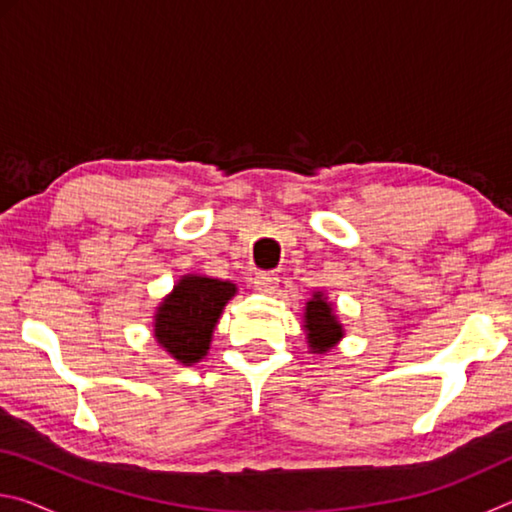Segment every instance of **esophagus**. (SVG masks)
Masks as SVG:
<instances>
[{
    "label": "esophagus",
    "instance_id": "obj_1",
    "mask_svg": "<svg viewBox=\"0 0 512 512\" xmlns=\"http://www.w3.org/2000/svg\"><path fill=\"white\" fill-rule=\"evenodd\" d=\"M277 282H280V277H277V273L273 271H264V273H257L255 275V289L262 291V293H273Z\"/></svg>",
    "mask_w": 512,
    "mask_h": 512
}]
</instances>
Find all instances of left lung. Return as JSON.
I'll return each instance as SVG.
<instances>
[{
    "label": "left lung",
    "instance_id": "obj_1",
    "mask_svg": "<svg viewBox=\"0 0 512 512\" xmlns=\"http://www.w3.org/2000/svg\"><path fill=\"white\" fill-rule=\"evenodd\" d=\"M305 332L311 352L323 354L332 350L343 339V325L334 316V307L329 305L323 293H314V298L305 307Z\"/></svg>",
    "mask_w": 512,
    "mask_h": 512
}]
</instances>
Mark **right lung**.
<instances>
[{
  "instance_id": "right-lung-1",
  "label": "right lung",
  "mask_w": 512,
  "mask_h": 512,
  "mask_svg": "<svg viewBox=\"0 0 512 512\" xmlns=\"http://www.w3.org/2000/svg\"><path fill=\"white\" fill-rule=\"evenodd\" d=\"M235 293L237 287L232 282L183 275L155 311V341L185 366L201 361L210 350L221 311Z\"/></svg>"
}]
</instances>
